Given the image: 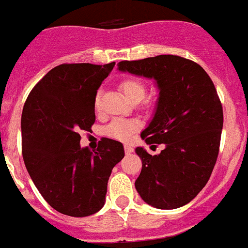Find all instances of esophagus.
<instances>
[{"label":"esophagus","mask_w":248,"mask_h":248,"mask_svg":"<svg viewBox=\"0 0 248 248\" xmlns=\"http://www.w3.org/2000/svg\"><path fill=\"white\" fill-rule=\"evenodd\" d=\"M124 150H125V153H126V154H129V153H132V152H133V150H134V149H133L132 145L125 144V145H124Z\"/></svg>","instance_id":"obj_1"}]
</instances>
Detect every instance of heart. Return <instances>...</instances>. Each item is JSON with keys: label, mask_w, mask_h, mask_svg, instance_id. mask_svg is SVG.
Segmentation results:
<instances>
[{"label": "heart", "mask_w": 248, "mask_h": 248, "mask_svg": "<svg viewBox=\"0 0 248 248\" xmlns=\"http://www.w3.org/2000/svg\"><path fill=\"white\" fill-rule=\"evenodd\" d=\"M119 89L123 95L132 104L141 101L147 94V86L144 82L134 76H128L120 80ZM99 105H100V95L98 94L94 101L95 109L98 110ZM137 129H138V123L132 120H114L105 128V134L110 138L128 140Z\"/></svg>", "instance_id": "1"}]
</instances>
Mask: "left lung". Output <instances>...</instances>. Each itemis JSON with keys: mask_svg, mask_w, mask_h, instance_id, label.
Returning a JSON list of instances; mask_svg holds the SVG:
<instances>
[{"mask_svg": "<svg viewBox=\"0 0 248 248\" xmlns=\"http://www.w3.org/2000/svg\"><path fill=\"white\" fill-rule=\"evenodd\" d=\"M118 69L154 79L159 89L153 119L140 137L164 149L156 155L135 149L143 164L135 188L155 208L185 206L207 185L218 156L223 110L213 81L198 63L175 55L120 61Z\"/></svg>", "mask_w": 248, "mask_h": 248, "instance_id": "obj_1", "label": "left lung"}]
</instances>
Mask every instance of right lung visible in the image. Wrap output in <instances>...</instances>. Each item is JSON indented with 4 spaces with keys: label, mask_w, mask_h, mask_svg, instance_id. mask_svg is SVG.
<instances>
[{
    "label": "right lung",
    "mask_w": 248,
    "mask_h": 248,
    "mask_svg": "<svg viewBox=\"0 0 248 248\" xmlns=\"http://www.w3.org/2000/svg\"><path fill=\"white\" fill-rule=\"evenodd\" d=\"M114 65H59L33 86L23 105V162L44 200L62 215L86 217L100 211L111 170L124 156L123 144L114 139L103 138L93 152L80 147L79 130L92 129L95 96Z\"/></svg>",
    "instance_id": "add662e5"
}]
</instances>
